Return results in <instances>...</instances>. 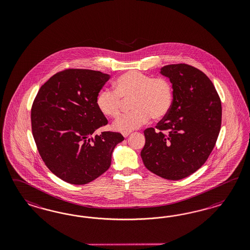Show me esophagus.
<instances>
[{"label":"esophagus","instance_id":"esophagus-1","mask_svg":"<svg viewBox=\"0 0 250 250\" xmlns=\"http://www.w3.org/2000/svg\"><path fill=\"white\" fill-rule=\"evenodd\" d=\"M122 135L124 137H127L130 135V132H124V133H122Z\"/></svg>","mask_w":250,"mask_h":250}]
</instances>
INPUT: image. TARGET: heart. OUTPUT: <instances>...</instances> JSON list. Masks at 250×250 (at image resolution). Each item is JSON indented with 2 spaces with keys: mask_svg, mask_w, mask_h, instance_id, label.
I'll return each mask as SVG.
<instances>
[{
  "mask_svg": "<svg viewBox=\"0 0 250 250\" xmlns=\"http://www.w3.org/2000/svg\"><path fill=\"white\" fill-rule=\"evenodd\" d=\"M114 90L102 89L95 104L99 111L107 117L116 118L121 113L124 101L130 99L133 109L122 114L113 127L120 132H130L149 121L160 120L170 112L174 102V88L166 78H154L138 70H131L119 76L114 83Z\"/></svg>",
  "mask_w": 250,
  "mask_h": 250,
  "instance_id": "obj_1",
  "label": "heart"
}]
</instances>
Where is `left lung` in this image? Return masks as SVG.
Segmentation results:
<instances>
[{
	"instance_id": "8db88e82",
	"label": "left lung",
	"mask_w": 250,
	"mask_h": 250,
	"mask_svg": "<svg viewBox=\"0 0 250 250\" xmlns=\"http://www.w3.org/2000/svg\"><path fill=\"white\" fill-rule=\"evenodd\" d=\"M174 88L170 112L144 131L141 158L146 167L167 180L194 173L212 151L222 124L221 100L211 80L188 64L161 68Z\"/></svg>"
}]
</instances>
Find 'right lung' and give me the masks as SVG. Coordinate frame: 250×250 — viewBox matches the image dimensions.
Returning a JSON list of instances; mask_svg holds the SVG:
<instances>
[{"instance_id": "right-lung-1", "label": "right lung", "mask_w": 250, "mask_h": 250, "mask_svg": "<svg viewBox=\"0 0 250 250\" xmlns=\"http://www.w3.org/2000/svg\"><path fill=\"white\" fill-rule=\"evenodd\" d=\"M110 79L101 71L67 68L39 89L31 109L32 133L45 166L62 181L83 185L111 166L118 132L95 130L108 121L95 99Z\"/></svg>"}]
</instances>
